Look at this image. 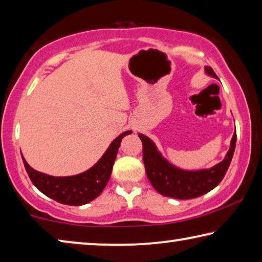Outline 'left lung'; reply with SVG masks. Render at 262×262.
Returning <instances> with one entry per match:
<instances>
[{
    "instance_id": "8db88e82",
    "label": "left lung",
    "mask_w": 262,
    "mask_h": 262,
    "mask_svg": "<svg viewBox=\"0 0 262 262\" xmlns=\"http://www.w3.org/2000/svg\"><path fill=\"white\" fill-rule=\"evenodd\" d=\"M205 72L217 78V74L209 66L205 68ZM139 138L143 144V162L147 177L154 189L165 197L191 199L203 196L221 183L233 157L236 133L231 140L230 150L227 151L225 159L212 168L198 171H188L173 167L162 157L150 139L143 134H139Z\"/></svg>"
}]
</instances>
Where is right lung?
<instances>
[{
  "label": "right lung",
  "instance_id": "add662e5",
  "mask_svg": "<svg viewBox=\"0 0 262 262\" xmlns=\"http://www.w3.org/2000/svg\"><path fill=\"white\" fill-rule=\"evenodd\" d=\"M130 133L132 130H128L119 135L92 168L76 176L55 177L45 175L32 169L22 157L24 167L34 185L48 197L65 205H84L97 198L105 189L110 181L121 140Z\"/></svg>",
  "mask_w": 262,
  "mask_h": 262
}]
</instances>
